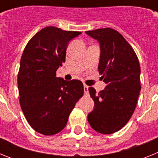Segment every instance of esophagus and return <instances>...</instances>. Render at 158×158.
Masks as SVG:
<instances>
[{
  "label": "esophagus",
  "mask_w": 158,
  "mask_h": 158,
  "mask_svg": "<svg viewBox=\"0 0 158 158\" xmlns=\"http://www.w3.org/2000/svg\"><path fill=\"white\" fill-rule=\"evenodd\" d=\"M84 91H85V94H89V86L85 85H84Z\"/></svg>",
  "instance_id": "1"
}]
</instances>
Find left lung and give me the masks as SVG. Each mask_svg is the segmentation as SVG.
Masks as SVG:
<instances>
[{
  "label": "left lung",
  "mask_w": 158,
  "mask_h": 158,
  "mask_svg": "<svg viewBox=\"0 0 158 158\" xmlns=\"http://www.w3.org/2000/svg\"><path fill=\"white\" fill-rule=\"evenodd\" d=\"M100 45L99 73L106 88L96 93L89 88L95 108L88 121L95 131L109 135L122 129L133 115L141 90L140 64L123 36L111 27L87 31Z\"/></svg>",
  "instance_id": "8db88e82"
}]
</instances>
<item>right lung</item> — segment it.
I'll use <instances>...</instances> for the list:
<instances>
[{
	"instance_id": "add662e5",
	"label": "right lung",
	"mask_w": 158,
	"mask_h": 158,
	"mask_svg": "<svg viewBox=\"0 0 158 158\" xmlns=\"http://www.w3.org/2000/svg\"><path fill=\"white\" fill-rule=\"evenodd\" d=\"M81 34L49 26L38 31L23 50L17 77L19 104L38 133L53 135L62 131L83 96L81 81L56 77L58 68L65 62L69 42Z\"/></svg>"
}]
</instances>
